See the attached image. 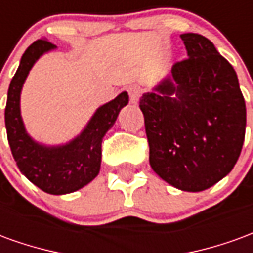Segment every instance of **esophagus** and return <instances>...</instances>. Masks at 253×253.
Returning a JSON list of instances; mask_svg holds the SVG:
<instances>
[{
  "mask_svg": "<svg viewBox=\"0 0 253 253\" xmlns=\"http://www.w3.org/2000/svg\"><path fill=\"white\" fill-rule=\"evenodd\" d=\"M127 93H128V97H130L131 103H138V100L141 97V89L135 86V85H131V86L127 88Z\"/></svg>",
  "mask_w": 253,
  "mask_h": 253,
  "instance_id": "esophagus-1",
  "label": "esophagus"
}]
</instances>
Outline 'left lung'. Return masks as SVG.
I'll use <instances>...</instances> for the list:
<instances>
[{
	"instance_id": "1",
	"label": "left lung",
	"mask_w": 253,
	"mask_h": 253,
	"mask_svg": "<svg viewBox=\"0 0 253 253\" xmlns=\"http://www.w3.org/2000/svg\"><path fill=\"white\" fill-rule=\"evenodd\" d=\"M187 57L139 100L157 175L181 191L214 186L233 169L245 138L247 110L233 66L211 42L183 34Z\"/></svg>"
}]
</instances>
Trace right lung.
Here are the masks:
<instances>
[{
	"label": "right lung",
	"mask_w": 253,
	"mask_h": 253,
	"mask_svg": "<svg viewBox=\"0 0 253 253\" xmlns=\"http://www.w3.org/2000/svg\"><path fill=\"white\" fill-rule=\"evenodd\" d=\"M52 48L55 46L47 39H38L23 54L8 89L5 127L20 172L47 194L63 195L83 188L99 175L103 137L114 126L119 111L128 103V94L122 92L97 108L84 131L66 145L44 146L35 142L25 131L20 115V93L31 67Z\"/></svg>",
	"instance_id": "obj_1"
}]
</instances>
